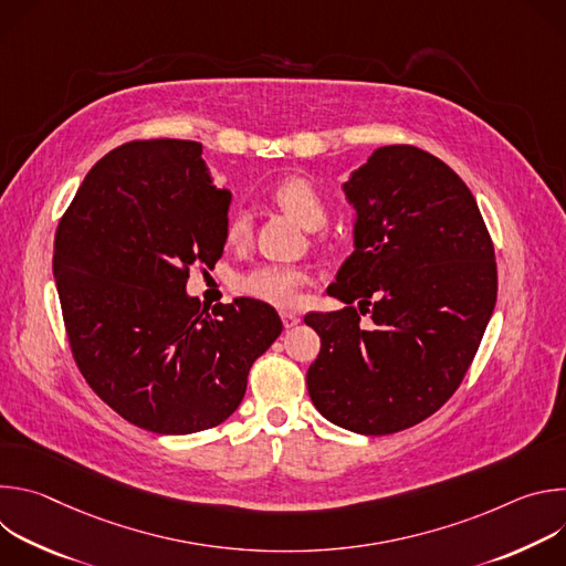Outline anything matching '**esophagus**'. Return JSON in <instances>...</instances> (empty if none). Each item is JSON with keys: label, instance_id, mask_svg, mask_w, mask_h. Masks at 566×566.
Segmentation results:
<instances>
[{"label": "esophagus", "instance_id": "1", "mask_svg": "<svg viewBox=\"0 0 566 566\" xmlns=\"http://www.w3.org/2000/svg\"><path fill=\"white\" fill-rule=\"evenodd\" d=\"M282 322H284L286 329H291V327H295L297 322H300V315L293 313V311H282Z\"/></svg>", "mask_w": 566, "mask_h": 566}]
</instances>
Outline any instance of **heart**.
Instances as JSON below:
<instances>
[{"label": "heart", "instance_id": "b5f03b06", "mask_svg": "<svg viewBox=\"0 0 566 566\" xmlns=\"http://www.w3.org/2000/svg\"><path fill=\"white\" fill-rule=\"evenodd\" d=\"M271 199L300 226L315 230L329 217V203L322 190L306 177H286L273 190ZM253 234V221L247 210H237L228 217L223 239L228 247H247ZM308 273L300 266L266 264L237 277V289L255 300L273 306H293L300 297V289L306 284Z\"/></svg>", "mask_w": 566, "mask_h": 566}]
</instances>
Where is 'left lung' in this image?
I'll return each mask as SVG.
<instances>
[{"mask_svg":"<svg viewBox=\"0 0 566 566\" xmlns=\"http://www.w3.org/2000/svg\"><path fill=\"white\" fill-rule=\"evenodd\" d=\"M343 190L356 251L329 286L345 308L304 315L319 336L306 387L327 421L394 434L461 385L495 308V249L468 186L415 145L378 147Z\"/></svg>","mask_w":566,"mask_h":566,"instance_id":"left-lung-1","label":"left lung"}]
</instances>
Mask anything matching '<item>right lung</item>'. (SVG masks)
Returning a JSON list of instances; mask_svg holds the SVG:
<instances>
[{"mask_svg": "<svg viewBox=\"0 0 566 566\" xmlns=\"http://www.w3.org/2000/svg\"><path fill=\"white\" fill-rule=\"evenodd\" d=\"M228 206L201 143L132 140L98 160L57 223L53 275L73 360L143 430L192 434L226 421L282 334L262 300L208 311L186 293L190 269L223 253Z\"/></svg>", "mask_w": 566, "mask_h": 566, "instance_id": "obj_1", "label": "right lung"}]
</instances>
